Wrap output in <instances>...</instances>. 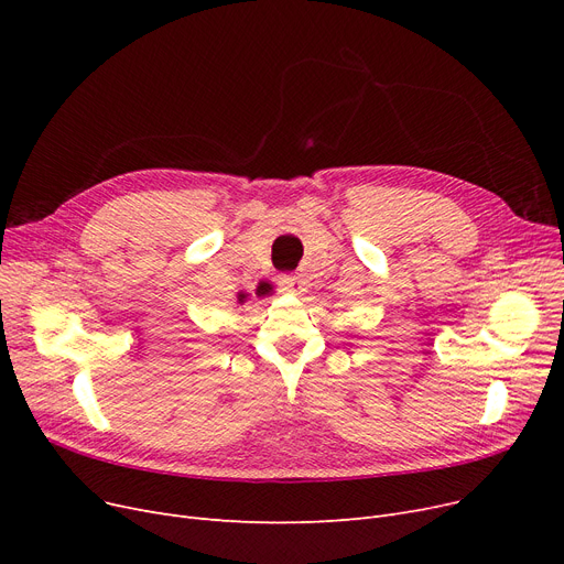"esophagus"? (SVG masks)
Returning a JSON list of instances; mask_svg holds the SVG:
<instances>
[{"instance_id": "obj_1", "label": "esophagus", "mask_w": 564, "mask_h": 564, "mask_svg": "<svg viewBox=\"0 0 564 564\" xmlns=\"http://www.w3.org/2000/svg\"><path fill=\"white\" fill-rule=\"evenodd\" d=\"M279 283H281V288H283L285 292H292V294H302V292H304V285H306V281H304L302 276H297V274H283V276L279 279Z\"/></svg>"}]
</instances>
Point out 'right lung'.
Masks as SVG:
<instances>
[{"mask_svg": "<svg viewBox=\"0 0 564 564\" xmlns=\"http://www.w3.org/2000/svg\"><path fill=\"white\" fill-rule=\"evenodd\" d=\"M267 290H272V288H267V285H262V288H260V294H264ZM242 300H245V294H240V302H242Z\"/></svg>", "mask_w": 564, "mask_h": 564, "instance_id": "1", "label": "right lung"}]
</instances>
